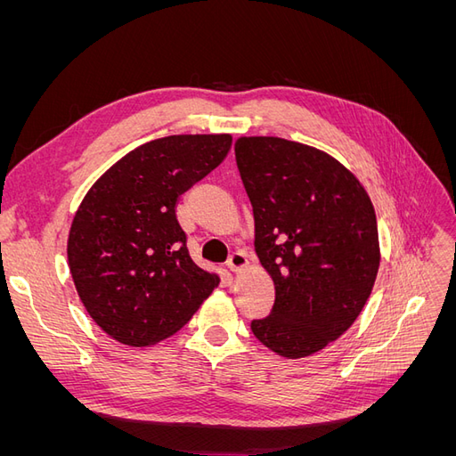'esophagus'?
I'll return each instance as SVG.
<instances>
[{
	"mask_svg": "<svg viewBox=\"0 0 456 456\" xmlns=\"http://www.w3.org/2000/svg\"><path fill=\"white\" fill-rule=\"evenodd\" d=\"M247 265H249V260H247V255H245L243 251L232 253L230 258H228V262H226V266H228L230 272H233V273H238V272L245 270Z\"/></svg>",
	"mask_w": 456,
	"mask_h": 456,
	"instance_id": "34e87169",
	"label": "esophagus"
}]
</instances>
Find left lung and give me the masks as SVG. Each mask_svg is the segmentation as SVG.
Returning a JSON list of instances; mask_svg holds the SVG:
<instances>
[{
	"label": "left lung",
	"mask_w": 456,
	"mask_h": 456,
	"mask_svg": "<svg viewBox=\"0 0 456 456\" xmlns=\"http://www.w3.org/2000/svg\"><path fill=\"white\" fill-rule=\"evenodd\" d=\"M236 161L255 251L275 287L255 337L287 360L323 350L363 310L380 265L370 198L340 161L280 136H241Z\"/></svg>",
	"instance_id": "obj_1"
}]
</instances>
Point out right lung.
Masks as SVG:
<instances>
[{"instance_id": "add662e5", "label": "right lung", "mask_w": 456, "mask_h": 456, "mask_svg": "<svg viewBox=\"0 0 456 456\" xmlns=\"http://www.w3.org/2000/svg\"><path fill=\"white\" fill-rule=\"evenodd\" d=\"M232 134H171L116 161L77 207L68 266L106 335L142 348L175 335L218 285L190 258L176 201L218 167Z\"/></svg>"}]
</instances>
